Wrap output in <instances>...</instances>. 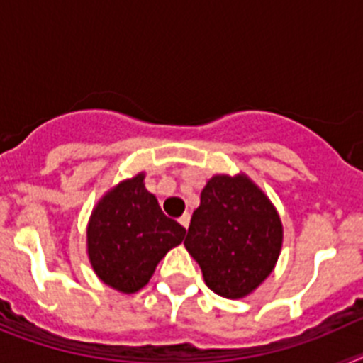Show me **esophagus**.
<instances>
[{
  "mask_svg": "<svg viewBox=\"0 0 363 363\" xmlns=\"http://www.w3.org/2000/svg\"><path fill=\"white\" fill-rule=\"evenodd\" d=\"M178 221H179V225H182V227H185V229H187V227H189V223H191V214H189V213L182 214V216L178 218Z\"/></svg>",
  "mask_w": 363,
  "mask_h": 363,
  "instance_id": "obj_1",
  "label": "esophagus"
}]
</instances>
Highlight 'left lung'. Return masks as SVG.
<instances>
[{"label": "left lung", "instance_id": "obj_1", "mask_svg": "<svg viewBox=\"0 0 363 363\" xmlns=\"http://www.w3.org/2000/svg\"><path fill=\"white\" fill-rule=\"evenodd\" d=\"M284 242L278 211L245 174H216L201 191L185 247L211 291L238 300L264 284Z\"/></svg>", "mask_w": 363, "mask_h": 363}]
</instances>
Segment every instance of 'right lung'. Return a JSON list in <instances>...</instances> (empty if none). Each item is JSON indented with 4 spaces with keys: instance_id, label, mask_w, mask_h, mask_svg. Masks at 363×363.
<instances>
[{
    "instance_id": "right-lung-1",
    "label": "right lung",
    "mask_w": 363,
    "mask_h": 363,
    "mask_svg": "<svg viewBox=\"0 0 363 363\" xmlns=\"http://www.w3.org/2000/svg\"><path fill=\"white\" fill-rule=\"evenodd\" d=\"M143 179L140 172L111 189L86 225L92 269L104 284L127 294L145 287L160 259L185 238L184 227L162 213Z\"/></svg>"
}]
</instances>
